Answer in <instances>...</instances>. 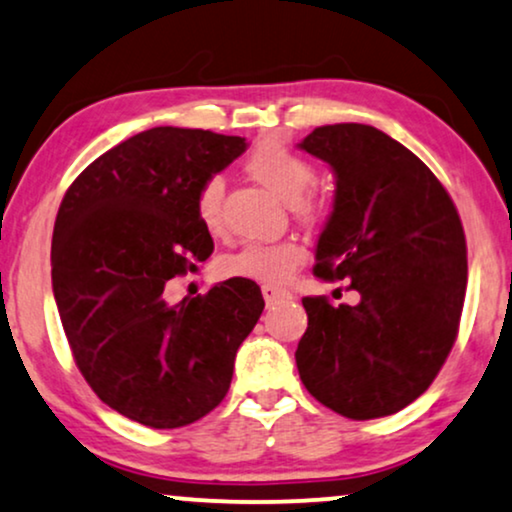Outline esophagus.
Wrapping results in <instances>:
<instances>
[{
	"label": "esophagus",
	"instance_id": "obj_1",
	"mask_svg": "<svg viewBox=\"0 0 512 512\" xmlns=\"http://www.w3.org/2000/svg\"><path fill=\"white\" fill-rule=\"evenodd\" d=\"M262 295L267 304L281 302V299H290V292L285 288H278V285H262Z\"/></svg>",
	"mask_w": 512,
	"mask_h": 512
}]
</instances>
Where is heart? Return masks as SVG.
Returning <instances> with one entry per match:
<instances>
[{
    "label": "heart",
    "mask_w": 512,
    "mask_h": 512,
    "mask_svg": "<svg viewBox=\"0 0 512 512\" xmlns=\"http://www.w3.org/2000/svg\"><path fill=\"white\" fill-rule=\"evenodd\" d=\"M245 170L255 182L267 187L278 199L288 201L302 222H318L327 215V201L311 189L316 168L304 154L278 140H264L252 149ZM224 182L208 177L196 194V215L208 234H222ZM306 252L292 238L271 243H248L222 260V271L231 278H248L255 283H283L302 267Z\"/></svg>",
    "instance_id": "heart-1"
}]
</instances>
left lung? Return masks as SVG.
<instances>
[{
  "mask_svg": "<svg viewBox=\"0 0 512 512\" xmlns=\"http://www.w3.org/2000/svg\"><path fill=\"white\" fill-rule=\"evenodd\" d=\"M299 147L337 177L313 274L360 295L339 306L302 299L309 327L295 351L299 379L342 417H388L433 384L459 335L468 281L461 217L431 168L374 126H318Z\"/></svg>",
  "mask_w": 512,
  "mask_h": 512,
  "instance_id": "1",
  "label": "left lung"
}]
</instances>
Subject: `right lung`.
Instances as JSON below:
<instances>
[{
    "label": "right lung",
    "mask_w": 512,
    "mask_h": 512,
    "mask_svg": "<svg viewBox=\"0 0 512 512\" xmlns=\"http://www.w3.org/2000/svg\"><path fill=\"white\" fill-rule=\"evenodd\" d=\"M243 152L238 135L149 128L81 170L60 203L51 281L74 363L102 403L142 426L213 412L262 316L248 278L177 304L163 292L213 252L196 194Z\"/></svg>",
    "instance_id": "1"
}]
</instances>
